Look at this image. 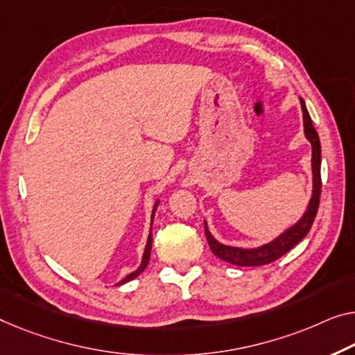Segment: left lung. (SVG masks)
Here are the masks:
<instances>
[{
  "instance_id": "1",
  "label": "left lung",
  "mask_w": 355,
  "mask_h": 355,
  "mask_svg": "<svg viewBox=\"0 0 355 355\" xmlns=\"http://www.w3.org/2000/svg\"><path fill=\"white\" fill-rule=\"evenodd\" d=\"M301 111H303V127H304V137L308 139L313 148V157H311V168H313V194H311L309 204L306 207L304 214L301 215V218L293 223L290 228L280 232L277 237H274L272 241L266 242V244L253 247V248H244V247H232L221 244L211 236L209 231L207 221L204 220V230L205 237L210 245V250L214 252L215 257L221 258V260L231 264H237V266H261V264H268L276 261L277 258L285 255L290 248H293L303 237L308 234L311 226L314 223L317 209H319V200H320V189H322V180H320V140L319 135L311 121V116L306 108V103L303 98H300Z\"/></svg>"
}]
</instances>
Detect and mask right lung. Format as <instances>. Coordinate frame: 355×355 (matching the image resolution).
I'll return each mask as SVG.
<instances>
[{"mask_svg": "<svg viewBox=\"0 0 355 355\" xmlns=\"http://www.w3.org/2000/svg\"><path fill=\"white\" fill-rule=\"evenodd\" d=\"M157 205H159V199L156 200V202H155V207H153V211H151V226H153V218H155V214H156V209H157ZM151 244H153V232H151V228H150V234H148V241H146L145 252H144V258H141V263H140V266L137 268L134 272L127 274V276H125L123 280H119V282L116 284V285H121V284H125V282H129V280H134L137 276H140V274L145 271V268L148 266V261H150V255H151Z\"/></svg>", "mask_w": 355, "mask_h": 355, "instance_id": "right-lung-1", "label": "right lung"}]
</instances>
